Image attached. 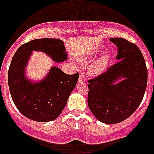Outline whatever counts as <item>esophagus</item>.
Returning a JSON list of instances; mask_svg holds the SVG:
<instances>
[{
	"mask_svg": "<svg viewBox=\"0 0 154 154\" xmlns=\"http://www.w3.org/2000/svg\"><path fill=\"white\" fill-rule=\"evenodd\" d=\"M79 83H84L85 82V79L83 75H80L79 78Z\"/></svg>",
	"mask_w": 154,
	"mask_h": 154,
	"instance_id": "esophagus-1",
	"label": "esophagus"
}]
</instances>
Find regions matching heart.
I'll return each mask as SVG.
<instances>
[{"label": "heart", "instance_id": "1", "mask_svg": "<svg viewBox=\"0 0 154 154\" xmlns=\"http://www.w3.org/2000/svg\"><path fill=\"white\" fill-rule=\"evenodd\" d=\"M109 63V58L106 55L102 56L101 58L98 59L90 68V73L93 75H98L101 74L103 72L105 69L106 68L107 65Z\"/></svg>", "mask_w": 154, "mask_h": 154}]
</instances>
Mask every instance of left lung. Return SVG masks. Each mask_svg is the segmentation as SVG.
Wrapping results in <instances>:
<instances>
[{"mask_svg": "<svg viewBox=\"0 0 154 154\" xmlns=\"http://www.w3.org/2000/svg\"><path fill=\"white\" fill-rule=\"evenodd\" d=\"M109 41L117 47L118 62L88 81V105L98 120L115 124L130 117L142 102L147 85V69L135 44L122 38Z\"/></svg>", "mask_w": 154, "mask_h": 154, "instance_id": "8db88e82", "label": "left lung"}]
</instances>
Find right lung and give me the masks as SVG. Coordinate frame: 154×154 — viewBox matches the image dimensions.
Returning a JSON list of instances; mask_svg holds the SVG:
<instances>
[{
	"instance_id": "right-lung-1",
	"label": "right lung",
	"mask_w": 154,
	"mask_h": 154,
	"mask_svg": "<svg viewBox=\"0 0 154 154\" xmlns=\"http://www.w3.org/2000/svg\"><path fill=\"white\" fill-rule=\"evenodd\" d=\"M33 51H43L56 62L66 60L67 54L60 39H35L19 47L8 70L9 89L17 109L31 120L49 122L62 112L79 74H65L60 69L52 67L44 79L34 83L24 75Z\"/></svg>"
}]
</instances>
